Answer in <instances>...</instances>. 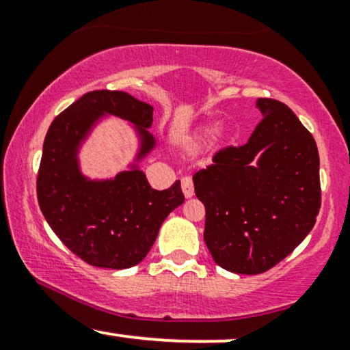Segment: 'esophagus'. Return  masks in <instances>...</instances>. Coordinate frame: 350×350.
<instances>
[{
    "instance_id": "esophagus-1",
    "label": "esophagus",
    "mask_w": 350,
    "mask_h": 350,
    "mask_svg": "<svg viewBox=\"0 0 350 350\" xmlns=\"http://www.w3.org/2000/svg\"><path fill=\"white\" fill-rule=\"evenodd\" d=\"M180 186H183V192L187 199L194 196V184H192V179L189 178V176H184V178L180 179Z\"/></svg>"
}]
</instances>
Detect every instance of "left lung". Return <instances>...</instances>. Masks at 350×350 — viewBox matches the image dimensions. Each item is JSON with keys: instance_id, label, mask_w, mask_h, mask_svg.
Here are the masks:
<instances>
[{"instance_id": "obj_1", "label": "left lung", "mask_w": 350, "mask_h": 350, "mask_svg": "<svg viewBox=\"0 0 350 350\" xmlns=\"http://www.w3.org/2000/svg\"><path fill=\"white\" fill-rule=\"evenodd\" d=\"M262 122L242 146L217 151L194 174L206 207L204 240L217 265L258 275L286 258L321 208L319 152L291 108L258 98Z\"/></svg>"}]
</instances>
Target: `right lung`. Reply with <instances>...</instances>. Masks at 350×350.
Instances as JSON below:
<instances>
[{
  "mask_svg": "<svg viewBox=\"0 0 350 350\" xmlns=\"http://www.w3.org/2000/svg\"><path fill=\"white\" fill-rule=\"evenodd\" d=\"M103 113L135 124L142 139L136 161L154 148L146 130L152 123L151 105L126 92H88L51 123L39 164L38 200L47 224L72 253L92 267L123 270L148 255L184 194L179 180L164 191L152 189L136 164L113 179L82 176L79 146Z\"/></svg>",
  "mask_w": 350,
  "mask_h": 350,
  "instance_id": "1",
  "label": "right lung"
}]
</instances>
